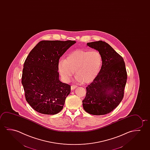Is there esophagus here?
I'll list each match as a JSON object with an SVG mask.
<instances>
[{
	"label": "esophagus",
	"instance_id": "1",
	"mask_svg": "<svg viewBox=\"0 0 150 150\" xmlns=\"http://www.w3.org/2000/svg\"><path fill=\"white\" fill-rule=\"evenodd\" d=\"M77 87V86H75V85H72V86H71V90H74L75 88H76Z\"/></svg>",
	"mask_w": 150,
	"mask_h": 150
}]
</instances>
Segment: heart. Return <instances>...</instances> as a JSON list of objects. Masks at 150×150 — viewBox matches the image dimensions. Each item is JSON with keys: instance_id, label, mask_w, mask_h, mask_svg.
<instances>
[{"instance_id": "heart-1", "label": "heart", "mask_w": 150, "mask_h": 150, "mask_svg": "<svg viewBox=\"0 0 150 150\" xmlns=\"http://www.w3.org/2000/svg\"><path fill=\"white\" fill-rule=\"evenodd\" d=\"M102 64V57L97 50H77L69 54L65 60L59 61L58 67L65 82L70 81L75 70L76 81L88 83L98 76Z\"/></svg>"}]
</instances>
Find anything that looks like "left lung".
<instances>
[{"mask_svg": "<svg viewBox=\"0 0 150 150\" xmlns=\"http://www.w3.org/2000/svg\"><path fill=\"white\" fill-rule=\"evenodd\" d=\"M87 45L100 52L103 64L99 74L86 88L83 108L91 115H104L115 109L123 98L125 64L123 58L105 42H89Z\"/></svg>", "mask_w": 150, "mask_h": 150, "instance_id": "1", "label": "left lung"}]
</instances>
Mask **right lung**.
Returning <instances> with one entry per match:
<instances>
[{
	"instance_id": "add662e5",
	"label": "right lung",
	"mask_w": 150,
	"mask_h": 150,
	"mask_svg": "<svg viewBox=\"0 0 150 150\" xmlns=\"http://www.w3.org/2000/svg\"><path fill=\"white\" fill-rule=\"evenodd\" d=\"M75 43L71 40L42 41L25 60L22 83L27 102L37 112L54 115L63 109L71 86L59 80V60Z\"/></svg>"
}]
</instances>
